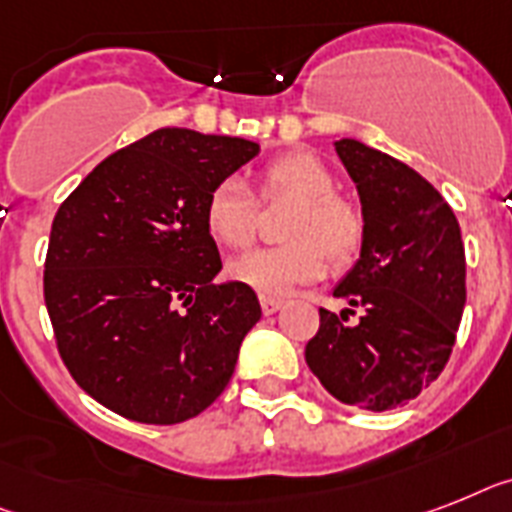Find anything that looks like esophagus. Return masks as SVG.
Returning a JSON list of instances; mask_svg holds the SVG:
<instances>
[{
  "instance_id": "1",
  "label": "esophagus",
  "mask_w": 512,
  "mask_h": 512,
  "mask_svg": "<svg viewBox=\"0 0 512 512\" xmlns=\"http://www.w3.org/2000/svg\"><path fill=\"white\" fill-rule=\"evenodd\" d=\"M282 306H285V301H280V298H269V295H261V311H264L266 316L277 314Z\"/></svg>"
}]
</instances>
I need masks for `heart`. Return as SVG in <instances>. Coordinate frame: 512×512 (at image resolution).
<instances>
[{
	"label": "heart",
	"mask_w": 512,
	"mask_h": 512,
	"mask_svg": "<svg viewBox=\"0 0 512 512\" xmlns=\"http://www.w3.org/2000/svg\"><path fill=\"white\" fill-rule=\"evenodd\" d=\"M335 193V175L319 156L293 151L266 164L261 198L266 204H298L287 227V240L293 243L238 256L227 266L232 280L272 298L324 277L327 256L335 264H348L361 251L366 225L358 206ZM204 227L219 246L246 248L259 227V201L240 180L225 177L206 196Z\"/></svg>",
	"instance_id": "b5f03b06"
}]
</instances>
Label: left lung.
Returning a JSON list of instances; mask_svg holds the SVG:
<instances>
[{"label": "left lung", "instance_id": "1", "mask_svg": "<svg viewBox=\"0 0 512 512\" xmlns=\"http://www.w3.org/2000/svg\"><path fill=\"white\" fill-rule=\"evenodd\" d=\"M356 183L361 256L335 298L361 306L358 324L319 308L306 363L345 405L392 411L442 374L466 306V251L453 209L429 180L356 138L335 141ZM353 314V311H350Z\"/></svg>", "mask_w": 512, "mask_h": 512}]
</instances>
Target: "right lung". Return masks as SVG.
<instances>
[{"label": "right lung", "mask_w": 512, "mask_h": 512, "mask_svg": "<svg viewBox=\"0 0 512 512\" xmlns=\"http://www.w3.org/2000/svg\"><path fill=\"white\" fill-rule=\"evenodd\" d=\"M259 154L230 135L162 128L114 151L59 206L44 301L59 356L104 408L141 424H180L230 382L261 319L222 269L204 227L209 190Z\"/></svg>", "instance_id": "1"}]
</instances>
